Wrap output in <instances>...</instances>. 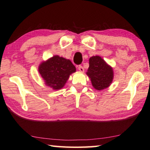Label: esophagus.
Instances as JSON below:
<instances>
[{
  "mask_svg": "<svg viewBox=\"0 0 150 150\" xmlns=\"http://www.w3.org/2000/svg\"><path fill=\"white\" fill-rule=\"evenodd\" d=\"M78 70H80V72H84V69H83V67H82V66H81V65H80L78 67Z\"/></svg>",
  "mask_w": 150,
  "mask_h": 150,
  "instance_id": "esophagus-1",
  "label": "esophagus"
}]
</instances>
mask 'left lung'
<instances>
[{
	"label": "left lung",
	"mask_w": 150,
	"mask_h": 150,
	"mask_svg": "<svg viewBox=\"0 0 150 150\" xmlns=\"http://www.w3.org/2000/svg\"><path fill=\"white\" fill-rule=\"evenodd\" d=\"M89 62V67L86 74L91 80L93 87L98 91L109 87L114 78L112 67L100 56H93Z\"/></svg>",
	"instance_id": "8db88e82"
}]
</instances>
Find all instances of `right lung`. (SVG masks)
I'll list each match as a JSON object with an SVG mask.
<instances>
[{"instance_id":"obj_1","label":"right lung","mask_w":150,"mask_h":150,"mask_svg":"<svg viewBox=\"0 0 150 150\" xmlns=\"http://www.w3.org/2000/svg\"><path fill=\"white\" fill-rule=\"evenodd\" d=\"M76 70V67L69 59L59 55L43 61L38 67V72L45 84L54 90L63 88L70 75Z\"/></svg>"}]
</instances>
